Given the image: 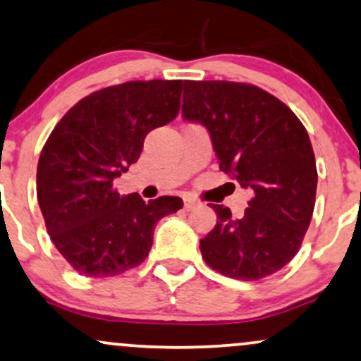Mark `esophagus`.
Listing matches in <instances>:
<instances>
[{"instance_id": "1", "label": "esophagus", "mask_w": 361, "mask_h": 361, "mask_svg": "<svg viewBox=\"0 0 361 361\" xmlns=\"http://www.w3.org/2000/svg\"><path fill=\"white\" fill-rule=\"evenodd\" d=\"M183 207H185V210H193V208H197L198 207V202L195 198H185L183 200Z\"/></svg>"}]
</instances>
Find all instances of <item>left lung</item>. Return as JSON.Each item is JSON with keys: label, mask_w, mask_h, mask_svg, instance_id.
<instances>
[{"label": "left lung", "mask_w": 361, "mask_h": 361, "mask_svg": "<svg viewBox=\"0 0 361 361\" xmlns=\"http://www.w3.org/2000/svg\"><path fill=\"white\" fill-rule=\"evenodd\" d=\"M183 116L208 129L220 169L252 190L240 219L210 205L216 225L200 240L214 271L257 281L281 271L298 250L314 210L318 171L306 128L257 85L185 80Z\"/></svg>", "instance_id": "left-lung-1"}]
</instances>
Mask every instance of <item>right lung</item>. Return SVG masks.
Wrapping results in <instances>:
<instances>
[{
	"label": "right lung",
	"mask_w": 361,
	"mask_h": 361,
	"mask_svg": "<svg viewBox=\"0 0 361 361\" xmlns=\"http://www.w3.org/2000/svg\"><path fill=\"white\" fill-rule=\"evenodd\" d=\"M181 80H133L95 90L65 114L43 146L37 197L56 250L87 277L139 266L154 225L183 207L178 197L145 202L112 186L139 159L146 134L180 112Z\"/></svg>",
	"instance_id": "obj_1"
}]
</instances>
